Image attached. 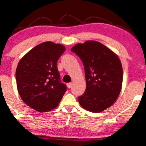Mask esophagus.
I'll return each mask as SVG.
<instances>
[{
	"instance_id": "1",
	"label": "esophagus",
	"mask_w": 146,
	"mask_h": 146,
	"mask_svg": "<svg viewBox=\"0 0 146 146\" xmlns=\"http://www.w3.org/2000/svg\"><path fill=\"white\" fill-rule=\"evenodd\" d=\"M71 86H72V84H71V83H68V84H67V87H68V88L70 89L71 87Z\"/></svg>"
}]
</instances>
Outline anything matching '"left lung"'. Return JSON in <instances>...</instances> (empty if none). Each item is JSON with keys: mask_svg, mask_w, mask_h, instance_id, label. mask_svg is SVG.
I'll return each mask as SVG.
<instances>
[{"mask_svg": "<svg viewBox=\"0 0 146 146\" xmlns=\"http://www.w3.org/2000/svg\"><path fill=\"white\" fill-rule=\"evenodd\" d=\"M83 62L86 89L78 97L79 103L92 112H101L112 106L120 93L123 68L112 50L95 41L79 43L71 49Z\"/></svg>", "mask_w": 146, "mask_h": 146, "instance_id": "left-lung-1", "label": "left lung"}]
</instances>
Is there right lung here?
I'll return each mask as SVG.
<instances>
[{
	"mask_svg": "<svg viewBox=\"0 0 146 146\" xmlns=\"http://www.w3.org/2000/svg\"><path fill=\"white\" fill-rule=\"evenodd\" d=\"M65 50L62 44L44 42L31 50L17 66L18 93L25 104L39 112L57 107L67 90L57 67Z\"/></svg>",
	"mask_w": 146,
	"mask_h": 146,
	"instance_id": "add662e5",
	"label": "right lung"
}]
</instances>
